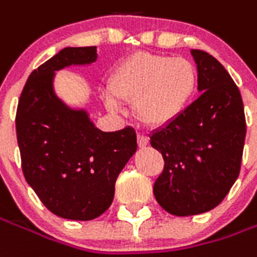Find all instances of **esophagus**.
<instances>
[{
  "label": "esophagus",
  "mask_w": 257,
  "mask_h": 257,
  "mask_svg": "<svg viewBox=\"0 0 257 257\" xmlns=\"http://www.w3.org/2000/svg\"><path fill=\"white\" fill-rule=\"evenodd\" d=\"M138 145L139 147H146L149 145V138L145 135H138Z\"/></svg>",
  "instance_id": "34e87169"
}]
</instances>
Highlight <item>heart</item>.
Segmentation results:
<instances>
[{"instance_id":"b5f03b06","label":"heart","mask_w":257,"mask_h":257,"mask_svg":"<svg viewBox=\"0 0 257 257\" xmlns=\"http://www.w3.org/2000/svg\"><path fill=\"white\" fill-rule=\"evenodd\" d=\"M199 87L196 65L172 55L138 53L116 66L105 103H134L135 115L147 126L161 128L177 121L193 103Z\"/></svg>"}]
</instances>
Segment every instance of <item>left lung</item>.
Segmentation results:
<instances>
[{
    "label": "left lung",
    "mask_w": 257,
    "mask_h": 257,
    "mask_svg": "<svg viewBox=\"0 0 257 257\" xmlns=\"http://www.w3.org/2000/svg\"><path fill=\"white\" fill-rule=\"evenodd\" d=\"M191 53L200 96L181 118L150 136L164 159L154 196L179 217L202 214L221 203L241 171L246 135L241 93L229 73L206 51Z\"/></svg>",
    "instance_id": "8db88e82"
}]
</instances>
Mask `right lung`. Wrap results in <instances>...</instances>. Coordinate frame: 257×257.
<instances>
[{
  "instance_id": "add662e5",
  "label": "right lung",
  "mask_w": 257,
  "mask_h": 257,
  "mask_svg": "<svg viewBox=\"0 0 257 257\" xmlns=\"http://www.w3.org/2000/svg\"><path fill=\"white\" fill-rule=\"evenodd\" d=\"M96 58V47L61 50L30 73L16 110L23 175L41 203L68 220H93L110 207L116 177L138 147L134 128L103 132L54 93L55 71Z\"/></svg>"
}]
</instances>
